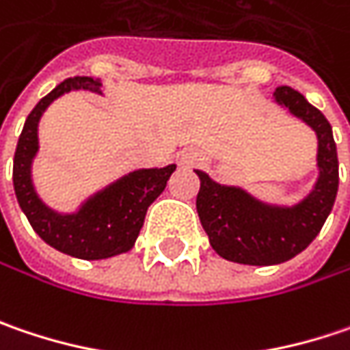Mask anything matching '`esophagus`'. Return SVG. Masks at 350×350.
<instances>
[{
	"mask_svg": "<svg viewBox=\"0 0 350 350\" xmlns=\"http://www.w3.org/2000/svg\"><path fill=\"white\" fill-rule=\"evenodd\" d=\"M177 161H179V165L183 167H195L201 163V155L197 151H193V149H185V151L179 153Z\"/></svg>",
	"mask_w": 350,
	"mask_h": 350,
	"instance_id": "obj_1",
	"label": "esophagus"
}]
</instances>
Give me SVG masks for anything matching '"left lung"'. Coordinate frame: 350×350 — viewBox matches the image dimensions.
<instances>
[{"mask_svg": "<svg viewBox=\"0 0 350 350\" xmlns=\"http://www.w3.org/2000/svg\"><path fill=\"white\" fill-rule=\"evenodd\" d=\"M273 100L317 135V179L301 201L271 204L195 169L201 179L197 213L202 228L213 250L236 264L273 266L304 252L323 228L339 189L337 146L327 118L289 86L275 88Z\"/></svg>", "mask_w": 350, "mask_h": 350, "instance_id": "obj_1", "label": "left lung"}]
</instances>
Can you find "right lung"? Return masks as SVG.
Wrapping results in <instances>:
<instances>
[{"instance_id":"1","label":"right lung","mask_w":350,"mask_h":350,"mask_svg":"<svg viewBox=\"0 0 350 350\" xmlns=\"http://www.w3.org/2000/svg\"><path fill=\"white\" fill-rule=\"evenodd\" d=\"M100 82L75 77L51 90L27 116L13 157L15 197L33 230L49 246L80 260H106L133 248L149 204L155 201L177 165L135 169L90 195L75 213H59L39 197L33 185V161L39 153V122L44 110L70 90L102 94Z\"/></svg>"}]
</instances>
